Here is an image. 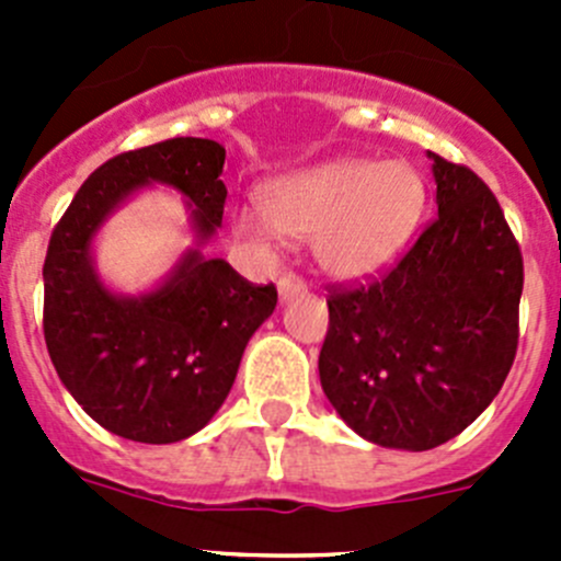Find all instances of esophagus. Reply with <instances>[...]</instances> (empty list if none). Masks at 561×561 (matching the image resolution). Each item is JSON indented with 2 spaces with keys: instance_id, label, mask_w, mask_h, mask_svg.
<instances>
[{
  "instance_id": "esophagus-1",
  "label": "esophagus",
  "mask_w": 561,
  "mask_h": 561,
  "mask_svg": "<svg viewBox=\"0 0 561 561\" xmlns=\"http://www.w3.org/2000/svg\"><path fill=\"white\" fill-rule=\"evenodd\" d=\"M276 285H279V298L282 301H287V298H293V296H298V293H304V279L301 276H296L293 274V271H285V274L279 276V282H276Z\"/></svg>"
}]
</instances>
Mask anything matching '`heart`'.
I'll return each instance as SVG.
<instances>
[{
    "label": "heart",
    "instance_id": "1",
    "mask_svg": "<svg viewBox=\"0 0 561 561\" xmlns=\"http://www.w3.org/2000/svg\"><path fill=\"white\" fill-rule=\"evenodd\" d=\"M257 203L233 214L236 233L254 244L279 233L309 239L320 271L364 279L410 244L426 211V181L410 162L344 157L268 181Z\"/></svg>",
    "mask_w": 561,
    "mask_h": 561
}]
</instances>
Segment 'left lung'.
I'll use <instances>...</instances> for the list:
<instances>
[{
  "instance_id": "1",
  "label": "left lung",
  "mask_w": 561,
  "mask_h": 561,
  "mask_svg": "<svg viewBox=\"0 0 561 561\" xmlns=\"http://www.w3.org/2000/svg\"><path fill=\"white\" fill-rule=\"evenodd\" d=\"M437 217L380 276L328 285L320 382L382 448L432 450L494 401L518 350L524 257L500 201L428 151Z\"/></svg>"
}]
</instances>
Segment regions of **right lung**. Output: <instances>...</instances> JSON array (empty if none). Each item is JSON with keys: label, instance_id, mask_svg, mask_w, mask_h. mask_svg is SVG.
<instances>
[{"label": "right lung", "instance_id": "add662e5", "mask_svg": "<svg viewBox=\"0 0 561 561\" xmlns=\"http://www.w3.org/2000/svg\"><path fill=\"white\" fill-rule=\"evenodd\" d=\"M222 168L225 149L208 138L124 151L83 181L50 233L43 333L56 375L89 417L133 443H179L211 421L247 342L274 312L276 287L192 249L160 290L113 296L92 268V236L129 192L160 181L190 197L206 241L222 225Z\"/></svg>", "mask_w": 561, "mask_h": 561}]
</instances>
